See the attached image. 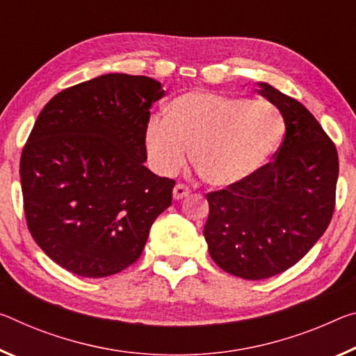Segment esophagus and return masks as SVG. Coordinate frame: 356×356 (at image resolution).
Masks as SVG:
<instances>
[{"label":"esophagus","mask_w":356,"mask_h":356,"mask_svg":"<svg viewBox=\"0 0 356 356\" xmlns=\"http://www.w3.org/2000/svg\"><path fill=\"white\" fill-rule=\"evenodd\" d=\"M188 195H190V188L185 184H177L176 187H174V190H172L174 200H182V198H185V196H188Z\"/></svg>","instance_id":"1"}]
</instances>
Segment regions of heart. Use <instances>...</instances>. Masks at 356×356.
<instances>
[{
    "mask_svg": "<svg viewBox=\"0 0 356 356\" xmlns=\"http://www.w3.org/2000/svg\"><path fill=\"white\" fill-rule=\"evenodd\" d=\"M284 118L269 101L188 92L166 103L163 120L145 128L150 166L172 176L187 160L213 187H228L259 171L279 149Z\"/></svg>",
    "mask_w": 356,
    "mask_h": 356,
    "instance_id": "obj_1",
    "label": "heart"
}]
</instances>
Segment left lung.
I'll list each match as a JSON object with an SVG mask.
<instances>
[{"label": "left lung", "instance_id": "1", "mask_svg": "<svg viewBox=\"0 0 356 356\" xmlns=\"http://www.w3.org/2000/svg\"><path fill=\"white\" fill-rule=\"evenodd\" d=\"M258 93L284 117V143L253 176L206 195L209 253L249 280L284 273L312 249L331 222L339 176L336 145L317 118L269 83Z\"/></svg>", "mask_w": 356, "mask_h": 356}]
</instances>
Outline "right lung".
<instances>
[{
    "label": "right lung",
    "instance_id": "obj_1",
    "mask_svg": "<svg viewBox=\"0 0 356 356\" xmlns=\"http://www.w3.org/2000/svg\"><path fill=\"white\" fill-rule=\"evenodd\" d=\"M165 97L152 77L104 74L44 106L22 150L28 229L56 264L98 279L140 257L176 182L144 166L150 107Z\"/></svg>",
    "mask_w": 356,
    "mask_h": 356
}]
</instances>
